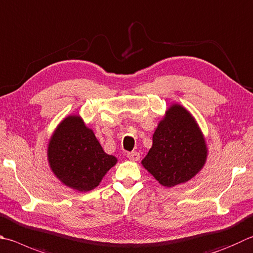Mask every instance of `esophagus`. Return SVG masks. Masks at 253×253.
Wrapping results in <instances>:
<instances>
[{"label":"esophagus","mask_w":253,"mask_h":253,"mask_svg":"<svg viewBox=\"0 0 253 253\" xmlns=\"http://www.w3.org/2000/svg\"><path fill=\"white\" fill-rule=\"evenodd\" d=\"M127 157L132 160V162H137V160H139L140 155L139 153H137V151H131V153L127 154Z\"/></svg>","instance_id":"34e87169"}]
</instances>
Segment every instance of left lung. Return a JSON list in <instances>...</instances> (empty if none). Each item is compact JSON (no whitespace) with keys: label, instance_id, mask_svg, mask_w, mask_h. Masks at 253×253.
Returning <instances> with one entry per match:
<instances>
[{"label":"left lung","instance_id":"1","mask_svg":"<svg viewBox=\"0 0 253 253\" xmlns=\"http://www.w3.org/2000/svg\"><path fill=\"white\" fill-rule=\"evenodd\" d=\"M207 159V146L191 114L174 104L159 123L142 166L160 185L173 187L196 176Z\"/></svg>","mask_w":253,"mask_h":253}]
</instances>
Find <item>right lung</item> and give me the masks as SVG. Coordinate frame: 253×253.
Listing matches in <instances>:
<instances>
[{
  "label": "right lung",
  "instance_id": "add662e5",
  "mask_svg": "<svg viewBox=\"0 0 253 253\" xmlns=\"http://www.w3.org/2000/svg\"><path fill=\"white\" fill-rule=\"evenodd\" d=\"M49 166L59 180L79 191H89L117 163L107 155L94 132L80 116H68L59 124L49 140Z\"/></svg>",
  "mask_w": 253,
  "mask_h": 253
}]
</instances>
